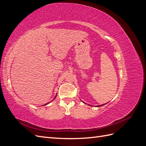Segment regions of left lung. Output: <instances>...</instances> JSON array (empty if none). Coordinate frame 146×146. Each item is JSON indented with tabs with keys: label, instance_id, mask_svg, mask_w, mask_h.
<instances>
[{
	"label": "left lung",
	"instance_id": "obj_1",
	"mask_svg": "<svg viewBox=\"0 0 146 146\" xmlns=\"http://www.w3.org/2000/svg\"><path fill=\"white\" fill-rule=\"evenodd\" d=\"M83 102V101H82ZM83 103H84V104H86V103L85 102H83ZM107 103H106V104H102V105H97V106H96V107H102V106H103V105H105V104H107ZM88 105H90V106H92V105H90V104H88Z\"/></svg>",
	"mask_w": 146,
	"mask_h": 146
}]
</instances>
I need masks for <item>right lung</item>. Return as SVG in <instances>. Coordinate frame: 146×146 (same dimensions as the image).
Here are the masks:
<instances>
[{"mask_svg":"<svg viewBox=\"0 0 146 146\" xmlns=\"http://www.w3.org/2000/svg\"><path fill=\"white\" fill-rule=\"evenodd\" d=\"M56 96H57V93H56V96H55V98H54V99H53V100H54L55 98H56ZM49 104V102H48V103H47V104H44V105H47V104Z\"/></svg>","mask_w":146,"mask_h":146,"instance_id":"add662e5","label":"right lung"}]
</instances>
